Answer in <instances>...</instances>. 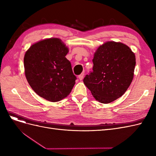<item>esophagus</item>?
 I'll return each instance as SVG.
<instances>
[{
    "label": "esophagus",
    "mask_w": 156,
    "mask_h": 156,
    "mask_svg": "<svg viewBox=\"0 0 156 156\" xmlns=\"http://www.w3.org/2000/svg\"><path fill=\"white\" fill-rule=\"evenodd\" d=\"M83 77H84V73H82L81 74H80V75H79V76H78V78L79 79V80H81H81L83 79Z\"/></svg>",
    "instance_id": "1"
}]
</instances>
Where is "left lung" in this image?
<instances>
[{
	"instance_id": "obj_1",
	"label": "left lung",
	"mask_w": 156,
	"mask_h": 156,
	"mask_svg": "<svg viewBox=\"0 0 156 156\" xmlns=\"http://www.w3.org/2000/svg\"><path fill=\"white\" fill-rule=\"evenodd\" d=\"M92 72L83 79L97 101L109 103L120 98L133 78L135 56L126 45L107 41L100 46L92 60Z\"/></svg>"
}]
</instances>
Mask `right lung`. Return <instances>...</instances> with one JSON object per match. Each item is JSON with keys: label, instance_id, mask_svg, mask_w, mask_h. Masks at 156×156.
Masks as SVG:
<instances>
[{"label": "right lung", "instance_id": "right-lung-1", "mask_svg": "<svg viewBox=\"0 0 156 156\" xmlns=\"http://www.w3.org/2000/svg\"><path fill=\"white\" fill-rule=\"evenodd\" d=\"M68 48L58 38H49L33 44L24 57L28 83L37 95L56 102L67 97L75 83L72 65L65 57Z\"/></svg>", "mask_w": 156, "mask_h": 156}]
</instances>
